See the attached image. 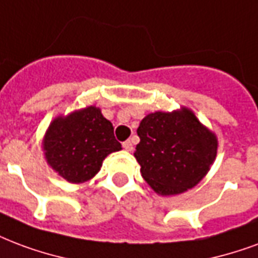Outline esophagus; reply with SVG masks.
<instances>
[{"mask_svg": "<svg viewBox=\"0 0 258 258\" xmlns=\"http://www.w3.org/2000/svg\"><path fill=\"white\" fill-rule=\"evenodd\" d=\"M123 148L127 150V152H131L133 150V142L131 141H125V142H123Z\"/></svg>", "mask_w": 258, "mask_h": 258, "instance_id": "34e87169", "label": "esophagus"}]
</instances>
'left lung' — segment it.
I'll use <instances>...</instances> for the list:
<instances>
[{"mask_svg": "<svg viewBox=\"0 0 258 258\" xmlns=\"http://www.w3.org/2000/svg\"><path fill=\"white\" fill-rule=\"evenodd\" d=\"M135 158L150 187L175 196L194 187L216 157L217 139L191 110L148 114L137 130Z\"/></svg>", "mask_w": 258, "mask_h": 258, "instance_id": "8db88e82", "label": "left lung"}]
</instances>
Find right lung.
Wrapping results in <instances>:
<instances>
[{"instance_id":"obj_1","label":"right lung","mask_w":258,"mask_h":258,"mask_svg":"<svg viewBox=\"0 0 258 258\" xmlns=\"http://www.w3.org/2000/svg\"><path fill=\"white\" fill-rule=\"evenodd\" d=\"M43 144L47 163L71 183L91 179L100 171L104 158L121 149L112 123L95 106L54 120Z\"/></svg>"}]
</instances>
